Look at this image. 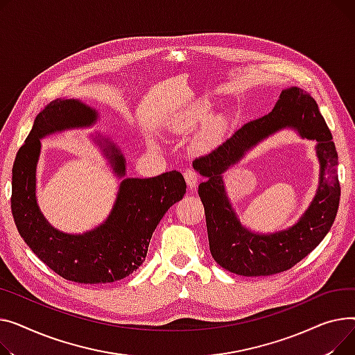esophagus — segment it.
Masks as SVG:
<instances>
[{"label":"esophagus","instance_id":"obj_1","mask_svg":"<svg viewBox=\"0 0 355 355\" xmlns=\"http://www.w3.org/2000/svg\"><path fill=\"white\" fill-rule=\"evenodd\" d=\"M183 176H184V179H186L187 187H189L191 191H192V189H195V187H196V183H198V178H199L198 172H196L195 169H186V171L183 172Z\"/></svg>","mask_w":355,"mask_h":355}]
</instances>
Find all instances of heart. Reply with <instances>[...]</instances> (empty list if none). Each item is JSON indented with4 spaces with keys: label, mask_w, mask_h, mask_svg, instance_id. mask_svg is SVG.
Instances as JSON below:
<instances>
[{
    "label": "heart",
    "mask_w": 355,
    "mask_h": 355,
    "mask_svg": "<svg viewBox=\"0 0 355 355\" xmlns=\"http://www.w3.org/2000/svg\"><path fill=\"white\" fill-rule=\"evenodd\" d=\"M206 117H207V107H206V106H200L199 109L195 110V119H198V120H205ZM218 126H219V121L215 120V121L212 123V128H218Z\"/></svg>",
    "instance_id": "heart-1"
}]
</instances>
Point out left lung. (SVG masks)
I'll return each mask as SVG.
<instances>
[{"label":"left lung","instance_id":"8db88e82","mask_svg":"<svg viewBox=\"0 0 355 355\" xmlns=\"http://www.w3.org/2000/svg\"><path fill=\"white\" fill-rule=\"evenodd\" d=\"M285 127H293L303 137L319 141V191L293 228L272 236L252 234L239 223L230 207L221 173L257 142ZM193 166L207 178L199 184L198 193L205 207L211 254L222 268L236 275L266 277L293 268L320 245L337 216L341 187L336 144L317 101L298 87L284 90L272 112L245 123L218 148L195 159Z\"/></svg>","mask_w":355,"mask_h":355}]
</instances>
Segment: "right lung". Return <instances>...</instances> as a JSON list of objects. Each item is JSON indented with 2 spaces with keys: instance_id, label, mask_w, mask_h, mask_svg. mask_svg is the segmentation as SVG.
<instances>
[{
  "instance_id": "right-lung-1",
  "label": "right lung",
  "mask_w": 355,
  "mask_h": 355,
  "mask_svg": "<svg viewBox=\"0 0 355 355\" xmlns=\"http://www.w3.org/2000/svg\"><path fill=\"white\" fill-rule=\"evenodd\" d=\"M96 110L78 100H54L40 112L12 166L11 211L18 232L31 251L61 278L77 284H109L133 274L148 255L163 215L186 193L182 173L124 179L107 220L83 235L61 234L41 215L35 200V168L43 139L71 128L92 126ZM104 152L124 176V157L109 140Z\"/></svg>"
}]
</instances>
